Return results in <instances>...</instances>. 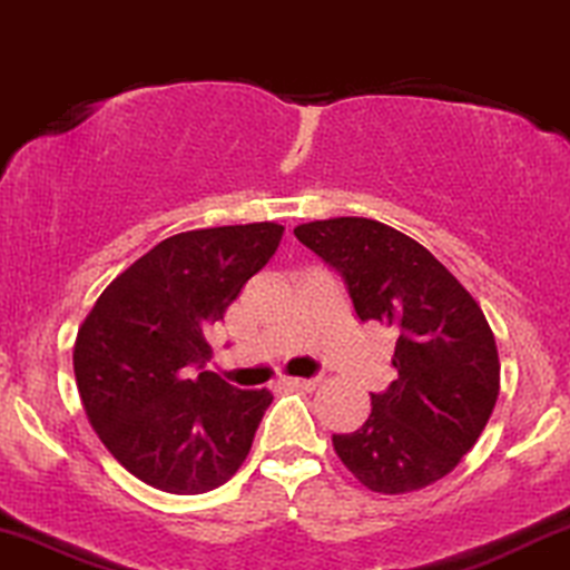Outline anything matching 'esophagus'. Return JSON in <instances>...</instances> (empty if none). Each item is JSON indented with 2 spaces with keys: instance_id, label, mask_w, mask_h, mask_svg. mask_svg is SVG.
<instances>
[{
  "instance_id": "obj_1",
  "label": "esophagus",
  "mask_w": 570,
  "mask_h": 570,
  "mask_svg": "<svg viewBox=\"0 0 570 570\" xmlns=\"http://www.w3.org/2000/svg\"><path fill=\"white\" fill-rule=\"evenodd\" d=\"M286 385L289 387H299V390H315L321 385V376H292V380H286Z\"/></svg>"
}]
</instances>
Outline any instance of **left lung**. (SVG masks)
I'll return each instance as SVG.
<instances>
[{
	"instance_id": "obj_1",
	"label": "left lung",
	"mask_w": 570,
	"mask_h": 570,
	"mask_svg": "<svg viewBox=\"0 0 570 570\" xmlns=\"http://www.w3.org/2000/svg\"><path fill=\"white\" fill-rule=\"evenodd\" d=\"M345 284L361 321L395 328L397 380L372 393L358 430L334 451L366 489L406 493L441 481L475 445L499 395V355L481 307L401 230L366 217L294 228Z\"/></svg>"
}]
</instances>
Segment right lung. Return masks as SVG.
<instances>
[{
	"label": "right lung",
	"mask_w": 570,
	"mask_h": 570,
	"mask_svg": "<svg viewBox=\"0 0 570 570\" xmlns=\"http://www.w3.org/2000/svg\"><path fill=\"white\" fill-rule=\"evenodd\" d=\"M276 223L177 233L111 281L79 328L73 372L89 424L121 468L167 493L230 481L271 406L204 372L207 328L276 255Z\"/></svg>",
	"instance_id": "right-lung-1"
}]
</instances>
